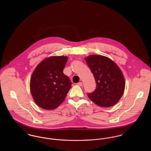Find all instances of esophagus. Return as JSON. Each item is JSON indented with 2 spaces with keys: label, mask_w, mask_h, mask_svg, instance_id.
I'll use <instances>...</instances> for the list:
<instances>
[{
  "label": "esophagus",
  "mask_w": 151,
  "mask_h": 151,
  "mask_svg": "<svg viewBox=\"0 0 151 151\" xmlns=\"http://www.w3.org/2000/svg\"><path fill=\"white\" fill-rule=\"evenodd\" d=\"M77 85H78V86H83V83H81V82H80V83H78L77 84Z\"/></svg>",
  "instance_id": "1"
}]
</instances>
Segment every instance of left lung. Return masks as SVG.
Listing matches in <instances>:
<instances>
[{
  "label": "left lung",
  "mask_w": 151,
  "mask_h": 151,
  "mask_svg": "<svg viewBox=\"0 0 151 151\" xmlns=\"http://www.w3.org/2000/svg\"><path fill=\"white\" fill-rule=\"evenodd\" d=\"M85 59L96 84L95 91L88 93V96L101 107L114 105L124 91L125 80L122 71L114 62L104 56L91 55Z\"/></svg>",
  "instance_id": "1"
}]
</instances>
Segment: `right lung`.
<instances>
[{"label":"right lung","instance_id":"1","mask_svg":"<svg viewBox=\"0 0 151 151\" xmlns=\"http://www.w3.org/2000/svg\"><path fill=\"white\" fill-rule=\"evenodd\" d=\"M66 56H53L43 60L34 70L30 81L33 99L40 108L53 110L64 101L72 83L63 73Z\"/></svg>","mask_w":151,"mask_h":151}]
</instances>
